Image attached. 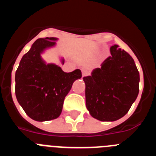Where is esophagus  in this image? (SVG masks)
I'll return each instance as SVG.
<instances>
[{
    "mask_svg": "<svg viewBox=\"0 0 156 156\" xmlns=\"http://www.w3.org/2000/svg\"><path fill=\"white\" fill-rule=\"evenodd\" d=\"M88 74H89V72H88L87 70L83 69L82 71V76H87Z\"/></svg>",
    "mask_w": 156,
    "mask_h": 156,
    "instance_id": "obj_1",
    "label": "esophagus"
}]
</instances>
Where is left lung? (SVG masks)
Wrapping results in <instances>:
<instances>
[{"label": "left lung", "instance_id": "obj_1", "mask_svg": "<svg viewBox=\"0 0 156 156\" xmlns=\"http://www.w3.org/2000/svg\"><path fill=\"white\" fill-rule=\"evenodd\" d=\"M111 55L83 77L86 106L92 117L100 121H115L124 116L139 93L140 75L133 58L118 45Z\"/></svg>", "mask_w": 156, "mask_h": 156}]
</instances>
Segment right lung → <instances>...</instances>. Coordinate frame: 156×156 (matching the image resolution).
Wrapping results in <instances>:
<instances>
[{
	"mask_svg": "<svg viewBox=\"0 0 156 156\" xmlns=\"http://www.w3.org/2000/svg\"><path fill=\"white\" fill-rule=\"evenodd\" d=\"M56 40L37 39L23 56L16 73V98L25 112L40 122L60 115L65 98L74 81L82 76L80 69L65 73L59 66L46 65L41 59V52L55 44Z\"/></svg>",
	"mask_w": 156,
	"mask_h": 156,
	"instance_id": "obj_1",
	"label": "right lung"
}]
</instances>
